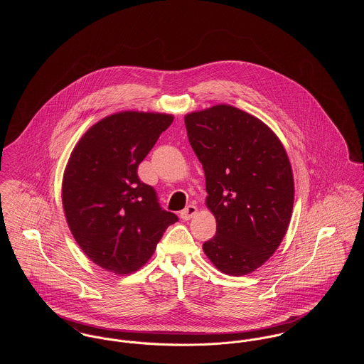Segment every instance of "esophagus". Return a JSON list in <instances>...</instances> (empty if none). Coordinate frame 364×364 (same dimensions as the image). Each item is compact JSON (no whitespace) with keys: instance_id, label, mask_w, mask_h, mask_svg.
I'll use <instances>...</instances> for the list:
<instances>
[{"instance_id":"esophagus-1","label":"esophagus","mask_w":364,"mask_h":364,"mask_svg":"<svg viewBox=\"0 0 364 364\" xmlns=\"http://www.w3.org/2000/svg\"><path fill=\"white\" fill-rule=\"evenodd\" d=\"M196 213H198V208L195 205H189L181 211V218L182 220H191Z\"/></svg>"}]
</instances>
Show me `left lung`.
Listing matches in <instances>:
<instances>
[{"label":"left lung","mask_w":364,"mask_h":364,"mask_svg":"<svg viewBox=\"0 0 364 364\" xmlns=\"http://www.w3.org/2000/svg\"><path fill=\"white\" fill-rule=\"evenodd\" d=\"M185 124L217 221L203 251L223 273L248 274L274 254L290 223L294 182L286 150L263 122L230 105L189 113Z\"/></svg>","instance_id":"obj_1"}]
</instances>
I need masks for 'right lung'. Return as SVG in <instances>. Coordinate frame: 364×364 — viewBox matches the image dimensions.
Here are the masks:
<instances>
[{
  "label": "right lung",
  "instance_id": "1",
  "mask_svg": "<svg viewBox=\"0 0 364 364\" xmlns=\"http://www.w3.org/2000/svg\"><path fill=\"white\" fill-rule=\"evenodd\" d=\"M172 120L171 114L144 112L107 116L82 136L68 159L63 178L68 227L85 255L109 272L140 269L168 225L178 221L137 175Z\"/></svg>",
  "mask_w": 364,
  "mask_h": 364
}]
</instances>
